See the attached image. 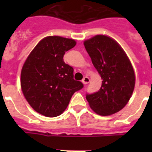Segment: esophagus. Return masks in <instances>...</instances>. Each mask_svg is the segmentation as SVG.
<instances>
[{
    "label": "esophagus",
    "instance_id": "esophagus-1",
    "mask_svg": "<svg viewBox=\"0 0 152 152\" xmlns=\"http://www.w3.org/2000/svg\"><path fill=\"white\" fill-rule=\"evenodd\" d=\"M90 82V79L88 78V76H85V77H83V79L82 80V83L85 85V84H88V83Z\"/></svg>",
    "mask_w": 152,
    "mask_h": 152
}]
</instances>
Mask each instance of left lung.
I'll use <instances>...</instances> for the list:
<instances>
[{"label": "left lung", "mask_w": 152, "mask_h": 152, "mask_svg": "<svg viewBox=\"0 0 152 152\" xmlns=\"http://www.w3.org/2000/svg\"><path fill=\"white\" fill-rule=\"evenodd\" d=\"M83 44L102 80L99 91L87 94L86 99L99 115L117 113L128 103L134 90L132 64L119 44L110 37L99 34Z\"/></svg>", "instance_id": "left-lung-1"}]
</instances>
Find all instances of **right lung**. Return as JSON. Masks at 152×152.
Here are the masks:
<instances>
[{"instance_id": "right-lung-1", "label": "right lung", "mask_w": 152, "mask_h": 152, "mask_svg": "<svg viewBox=\"0 0 152 152\" xmlns=\"http://www.w3.org/2000/svg\"><path fill=\"white\" fill-rule=\"evenodd\" d=\"M76 44L73 39L46 37L23 64L20 77L23 95L34 110L46 117L61 115L72 95L83 88V83L73 79V68L63 60Z\"/></svg>"}]
</instances>
